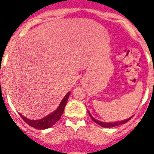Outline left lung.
Masks as SVG:
<instances>
[{"label":"left lung","mask_w":154,"mask_h":154,"mask_svg":"<svg viewBox=\"0 0 154 154\" xmlns=\"http://www.w3.org/2000/svg\"><path fill=\"white\" fill-rule=\"evenodd\" d=\"M89 112V111H88ZM89 114L90 116V117L92 118V120L94 121L95 123H97V125H101V126L104 127V128H110V127H114V126H117V125H122V124H125V123H126L128 121L131 119V117H129L128 119L126 120H124V121H122V122H100L98 120L95 119L93 116L91 115V113L89 112Z\"/></svg>","instance_id":"8db88e82"}]
</instances>
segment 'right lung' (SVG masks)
I'll return each instance as SVG.
<instances>
[{"label":"right lung","mask_w":154,"mask_h":154,"mask_svg":"<svg viewBox=\"0 0 154 154\" xmlns=\"http://www.w3.org/2000/svg\"><path fill=\"white\" fill-rule=\"evenodd\" d=\"M69 94L70 92H69L64 97V98L62 99V101L60 103V105H59L57 109L53 112L49 114L46 117H45L44 118H42V119L40 120H30L22 116L21 114H20V117H22V119L29 125L32 126V128H35V129H48V128H50V127L53 126V125H55L56 122L60 120V117H61V115H62L63 112H64V109H65V105H66V103H67L68 99H69Z\"/></svg>","instance_id":"right-lung-1"}]
</instances>
